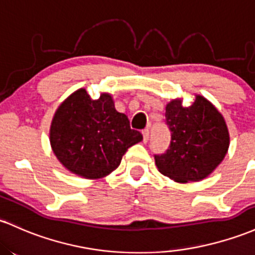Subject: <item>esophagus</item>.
Wrapping results in <instances>:
<instances>
[{"mask_svg":"<svg viewBox=\"0 0 255 255\" xmlns=\"http://www.w3.org/2000/svg\"><path fill=\"white\" fill-rule=\"evenodd\" d=\"M141 134H142V140H144V142H147V140H149V129L147 128H145V129L141 130Z\"/></svg>","mask_w":255,"mask_h":255,"instance_id":"1","label":"esophagus"}]
</instances>
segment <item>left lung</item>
Returning a JSON list of instances; mask_svg holds the SVG:
<instances>
[{
    "label": "left lung",
    "instance_id": "obj_1",
    "mask_svg": "<svg viewBox=\"0 0 255 255\" xmlns=\"http://www.w3.org/2000/svg\"><path fill=\"white\" fill-rule=\"evenodd\" d=\"M164 116L170 142L163 153L153 155L159 172L179 183L208 177L229 149L228 127L219 111L197 96L189 108H183L180 100H172Z\"/></svg>",
    "mask_w": 255,
    "mask_h": 255
}]
</instances>
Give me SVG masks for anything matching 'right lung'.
Here are the masks:
<instances>
[{"mask_svg":"<svg viewBox=\"0 0 255 255\" xmlns=\"http://www.w3.org/2000/svg\"><path fill=\"white\" fill-rule=\"evenodd\" d=\"M142 140L125 114L116 111L110 94L93 100L86 89L72 93L53 117L50 145L65 168L87 179L110 174L122 156Z\"/></svg>","mask_w":255,"mask_h":255,"instance_id":"add662e5","label":"right lung"}]
</instances>
